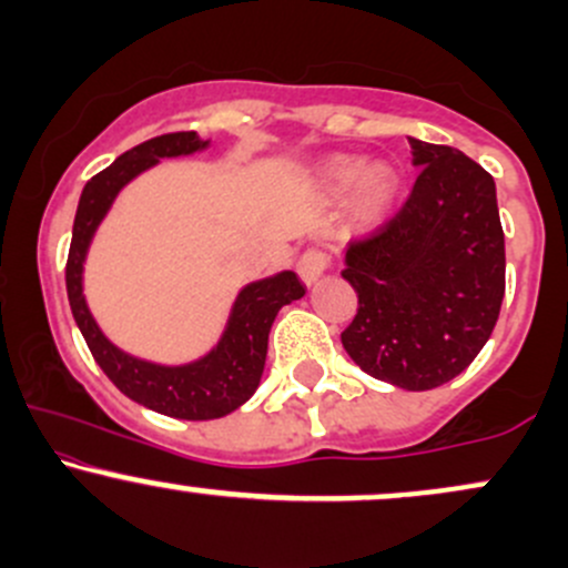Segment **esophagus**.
Here are the masks:
<instances>
[{"mask_svg":"<svg viewBox=\"0 0 568 568\" xmlns=\"http://www.w3.org/2000/svg\"><path fill=\"white\" fill-rule=\"evenodd\" d=\"M328 266H331L328 251H323V247H306L302 258H298V275H302L304 283H315Z\"/></svg>","mask_w":568,"mask_h":568,"instance_id":"esophagus-1","label":"esophagus"}]
</instances>
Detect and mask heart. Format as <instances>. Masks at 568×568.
<instances>
[{
	"label": "heart",
	"instance_id": "obj_1",
	"mask_svg": "<svg viewBox=\"0 0 568 568\" xmlns=\"http://www.w3.org/2000/svg\"><path fill=\"white\" fill-rule=\"evenodd\" d=\"M325 184L334 192H347L355 186V207L363 219L379 216L395 197L397 175L389 165L376 162L363 171V162L355 158H338L328 162L323 171Z\"/></svg>",
	"mask_w": 568,
	"mask_h": 568
}]
</instances>
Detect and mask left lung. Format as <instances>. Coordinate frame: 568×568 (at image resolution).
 <instances>
[{"instance_id":"obj_1","label":"left lung","mask_w":568,"mask_h":568,"mask_svg":"<svg viewBox=\"0 0 568 568\" xmlns=\"http://www.w3.org/2000/svg\"><path fill=\"white\" fill-rule=\"evenodd\" d=\"M422 171L400 211L355 237L342 277L357 312L347 355L374 379L433 389L484 349L505 298V232L491 173L467 154L410 139Z\"/></svg>"}]
</instances>
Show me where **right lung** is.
I'll use <instances>...</instances> for the list:
<instances>
[{
    "label": "right lung",
    "instance_id": "add662e5",
    "mask_svg": "<svg viewBox=\"0 0 568 568\" xmlns=\"http://www.w3.org/2000/svg\"><path fill=\"white\" fill-rule=\"evenodd\" d=\"M202 146L205 143L197 139L194 130L165 133L139 143L122 158H116L112 165L103 168L101 173H95L82 189L67 258L71 315L80 325L84 342L103 374L130 400L158 410V414L189 422L219 419V416H226L230 410L243 406L247 397L256 393L258 382H262L272 323H275L280 306L304 296L306 288L302 280L293 272H283V275L262 280V283H251L234 302L230 325H226V334L219 347L192 366L165 368L125 355L98 331L82 296V262L98 221L103 219L116 192L133 175L146 171L160 158H179V154L197 152Z\"/></svg>",
    "mask_w": 568,
    "mask_h": 568
}]
</instances>
